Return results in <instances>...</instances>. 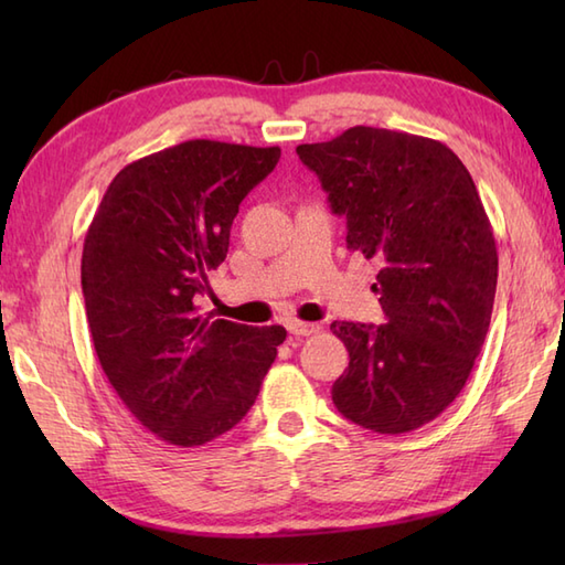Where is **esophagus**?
Masks as SVG:
<instances>
[{"label":"esophagus","mask_w":565,"mask_h":565,"mask_svg":"<svg viewBox=\"0 0 565 565\" xmlns=\"http://www.w3.org/2000/svg\"><path fill=\"white\" fill-rule=\"evenodd\" d=\"M320 326H316V322H301V320L289 322V332L296 334V338H308V334H316Z\"/></svg>","instance_id":"34e87169"}]
</instances>
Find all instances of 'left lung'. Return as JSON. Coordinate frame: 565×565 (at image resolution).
Segmentation results:
<instances>
[{
  "instance_id": "obj_1",
  "label": "left lung",
  "mask_w": 565,
  "mask_h": 565,
  "mask_svg": "<svg viewBox=\"0 0 565 565\" xmlns=\"http://www.w3.org/2000/svg\"><path fill=\"white\" fill-rule=\"evenodd\" d=\"M296 152L344 215L347 247L381 262L386 322L330 326L350 352L332 403L379 435L413 431L454 403L486 342L498 249L481 196L444 142L401 130L354 126Z\"/></svg>"
}]
</instances>
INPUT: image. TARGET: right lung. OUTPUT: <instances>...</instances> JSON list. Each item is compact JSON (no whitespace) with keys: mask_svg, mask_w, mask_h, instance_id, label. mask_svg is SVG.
<instances>
[{"mask_svg":"<svg viewBox=\"0 0 565 565\" xmlns=\"http://www.w3.org/2000/svg\"><path fill=\"white\" fill-rule=\"evenodd\" d=\"M279 148L186 140L130 162L106 189L82 249L94 350L134 417L174 447L233 429L286 340L203 316L209 271L231 245L239 203Z\"/></svg>","mask_w":565,"mask_h":565,"instance_id":"1","label":"right lung"}]
</instances>
